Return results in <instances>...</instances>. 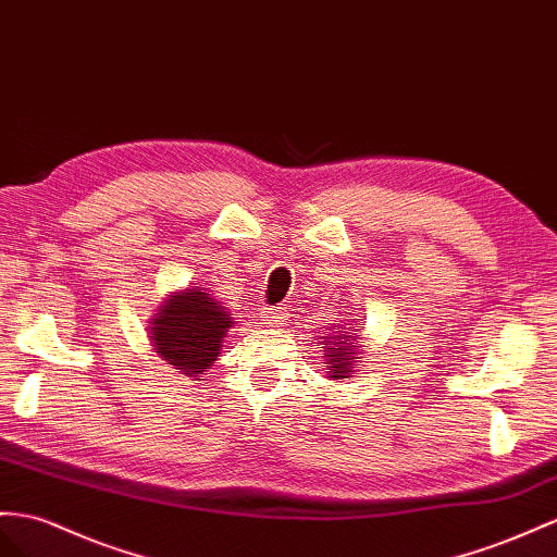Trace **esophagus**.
I'll return each instance as SVG.
<instances>
[{"label": "esophagus", "mask_w": 557, "mask_h": 557, "mask_svg": "<svg viewBox=\"0 0 557 557\" xmlns=\"http://www.w3.org/2000/svg\"><path fill=\"white\" fill-rule=\"evenodd\" d=\"M284 318H287V310L284 308H268L265 310V324L270 326H277V324H284Z\"/></svg>", "instance_id": "esophagus-1"}]
</instances>
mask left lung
Listing matches in <instances>:
<instances>
[{
	"label": "left lung",
	"instance_id": "obj_1",
	"mask_svg": "<svg viewBox=\"0 0 557 557\" xmlns=\"http://www.w3.org/2000/svg\"><path fill=\"white\" fill-rule=\"evenodd\" d=\"M352 332V330H350ZM350 332H341L334 336H324V358L326 364H332V379H348L350 372V362H355V350L360 346H355L358 336Z\"/></svg>",
	"mask_w": 557,
	"mask_h": 557
}]
</instances>
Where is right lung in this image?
<instances>
[{
  "label": "right lung",
  "instance_id": "add662e5",
  "mask_svg": "<svg viewBox=\"0 0 557 557\" xmlns=\"http://www.w3.org/2000/svg\"><path fill=\"white\" fill-rule=\"evenodd\" d=\"M233 322L223 306L202 289H185L157 312L152 320V346L183 374H202L219 358L225 332Z\"/></svg>",
  "mask_w": 557,
  "mask_h": 557
}]
</instances>
